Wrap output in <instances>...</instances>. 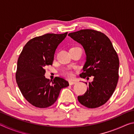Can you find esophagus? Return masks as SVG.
<instances>
[{
	"instance_id": "1",
	"label": "esophagus",
	"mask_w": 134,
	"mask_h": 134,
	"mask_svg": "<svg viewBox=\"0 0 134 134\" xmlns=\"http://www.w3.org/2000/svg\"><path fill=\"white\" fill-rule=\"evenodd\" d=\"M76 81H69V85H73L74 84H76Z\"/></svg>"
}]
</instances>
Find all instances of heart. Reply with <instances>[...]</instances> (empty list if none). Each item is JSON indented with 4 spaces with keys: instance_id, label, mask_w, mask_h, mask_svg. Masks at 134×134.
I'll list each match as a JSON object with an SVG mask.
<instances>
[{
    "instance_id": "1",
    "label": "heart",
    "mask_w": 134,
    "mask_h": 134,
    "mask_svg": "<svg viewBox=\"0 0 134 134\" xmlns=\"http://www.w3.org/2000/svg\"><path fill=\"white\" fill-rule=\"evenodd\" d=\"M63 74L68 78H71L72 77V73L70 71H65L63 72Z\"/></svg>"
}]
</instances>
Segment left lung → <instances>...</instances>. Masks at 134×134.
I'll return each instance as SVG.
<instances>
[{
  "mask_svg": "<svg viewBox=\"0 0 134 134\" xmlns=\"http://www.w3.org/2000/svg\"><path fill=\"white\" fill-rule=\"evenodd\" d=\"M69 36L82 45L85 51L86 62L80 76L94 77L85 93L78 96V100L87 108H98L110 99L116 89L119 67L116 52L109 38L100 32L83 29Z\"/></svg>",
  "mask_w": 134,
  "mask_h": 134,
  "instance_id": "obj_1",
  "label": "left lung"
}]
</instances>
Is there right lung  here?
<instances>
[{"mask_svg":"<svg viewBox=\"0 0 134 134\" xmlns=\"http://www.w3.org/2000/svg\"><path fill=\"white\" fill-rule=\"evenodd\" d=\"M67 32L47 34L34 38L25 45L18 60L16 80L22 95L35 107L45 108L55 102L61 90L69 86L64 79L45 78V66L53 64L54 54Z\"/></svg>","mask_w":134,"mask_h":134,"instance_id":"add662e5","label":"right lung"}]
</instances>
